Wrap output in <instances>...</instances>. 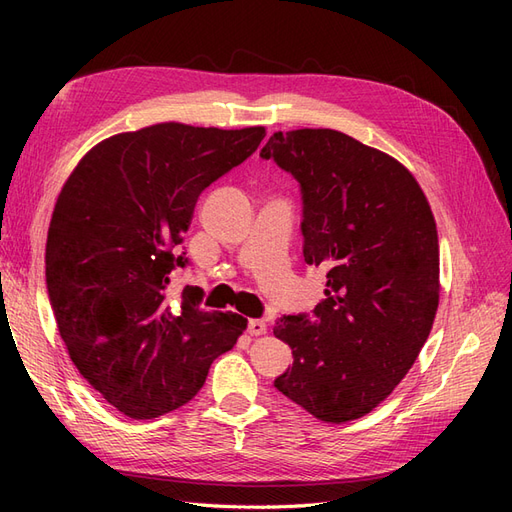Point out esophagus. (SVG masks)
I'll use <instances>...</instances> for the list:
<instances>
[{
    "mask_svg": "<svg viewBox=\"0 0 512 512\" xmlns=\"http://www.w3.org/2000/svg\"><path fill=\"white\" fill-rule=\"evenodd\" d=\"M247 333H250V335H265L267 333V322L265 320H250V322H247Z\"/></svg>",
    "mask_w": 512,
    "mask_h": 512,
    "instance_id": "34e87169",
    "label": "esophagus"
}]
</instances>
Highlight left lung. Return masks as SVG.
<instances>
[{
	"instance_id": "8db88e82",
	"label": "left lung",
	"mask_w": 512,
	"mask_h": 512,
	"mask_svg": "<svg viewBox=\"0 0 512 512\" xmlns=\"http://www.w3.org/2000/svg\"><path fill=\"white\" fill-rule=\"evenodd\" d=\"M260 158L299 181L303 256L327 269L314 316L275 324L294 361L273 384L324 423L354 421L427 342L440 301L436 220L404 164L344 132H275Z\"/></svg>"
}]
</instances>
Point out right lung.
Listing matches in <instances>:
<instances>
[{
	"label": "right lung",
	"mask_w": 512,
	"mask_h": 512,
	"mask_svg": "<svg viewBox=\"0 0 512 512\" xmlns=\"http://www.w3.org/2000/svg\"><path fill=\"white\" fill-rule=\"evenodd\" d=\"M265 128L156 123L115 134L85 153L55 203L46 237V288L57 329L81 376L136 421L177 410L247 320L205 312L170 277L205 188L245 162Z\"/></svg>",
	"instance_id": "1"
}]
</instances>
